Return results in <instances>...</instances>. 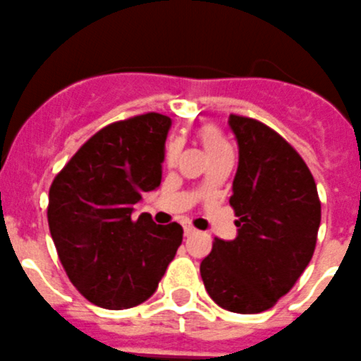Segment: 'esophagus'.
I'll use <instances>...</instances> for the list:
<instances>
[{
	"mask_svg": "<svg viewBox=\"0 0 361 361\" xmlns=\"http://www.w3.org/2000/svg\"><path fill=\"white\" fill-rule=\"evenodd\" d=\"M197 234V228H195L193 225H190V223H184V235L186 238H190V235Z\"/></svg>",
	"mask_w": 361,
	"mask_h": 361,
	"instance_id": "1",
	"label": "esophagus"
}]
</instances>
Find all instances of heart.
Listing matches in <instances>:
<instances>
[{"mask_svg": "<svg viewBox=\"0 0 361 361\" xmlns=\"http://www.w3.org/2000/svg\"><path fill=\"white\" fill-rule=\"evenodd\" d=\"M195 136H197L198 142L202 143V147H204L205 152L209 154V157H211V159H216V157L221 156V154L230 152L228 145H226V142L223 140V136L219 135L218 129H216L214 126H211V123H205V126L197 127ZM178 149H180V145H178V142H175V140H171V142L168 143L166 145V163L168 164L173 163L175 157H177V154H178Z\"/></svg>", "mask_w": 361, "mask_h": 361, "instance_id": "obj_1", "label": "heart"}]
</instances>
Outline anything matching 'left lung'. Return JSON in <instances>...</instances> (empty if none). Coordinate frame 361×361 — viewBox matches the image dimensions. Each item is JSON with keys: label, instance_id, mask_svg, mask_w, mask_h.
Listing matches in <instances>:
<instances>
[{"label": "left lung", "instance_id": "8db88e82", "mask_svg": "<svg viewBox=\"0 0 361 361\" xmlns=\"http://www.w3.org/2000/svg\"><path fill=\"white\" fill-rule=\"evenodd\" d=\"M239 147L232 184L238 238H214L200 264L205 290L235 314L269 310L314 255L321 225L317 186L303 157L266 123L230 115Z\"/></svg>", "mask_w": 361, "mask_h": 361}]
</instances>
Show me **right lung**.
Returning a JSON list of instances; mask_svg holds the SVG:
<instances>
[{
	"mask_svg": "<svg viewBox=\"0 0 361 361\" xmlns=\"http://www.w3.org/2000/svg\"><path fill=\"white\" fill-rule=\"evenodd\" d=\"M170 126L152 111L102 127L49 188L47 221L61 266L101 308L149 300L183 243L178 223L156 225L147 212L133 219L142 193L161 184Z\"/></svg>",
	"mask_w": 361,
	"mask_h": 361,
	"instance_id": "right-lung-1",
	"label": "right lung"
}]
</instances>
